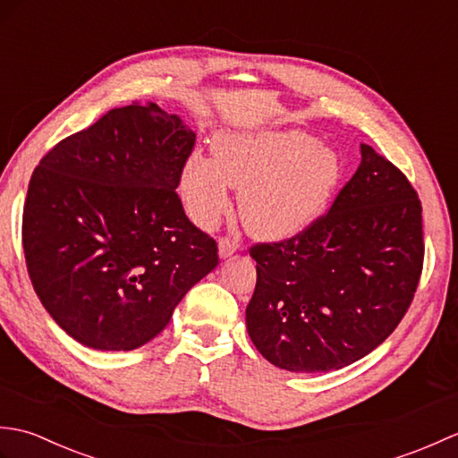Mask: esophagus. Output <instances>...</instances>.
I'll return each instance as SVG.
<instances>
[{
	"instance_id": "obj_1",
	"label": "esophagus",
	"mask_w": 458,
	"mask_h": 458,
	"mask_svg": "<svg viewBox=\"0 0 458 458\" xmlns=\"http://www.w3.org/2000/svg\"><path fill=\"white\" fill-rule=\"evenodd\" d=\"M238 248H240L238 242L228 238V236L220 238V242H218V254H220V258H230Z\"/></svg>"
}]
</instances>
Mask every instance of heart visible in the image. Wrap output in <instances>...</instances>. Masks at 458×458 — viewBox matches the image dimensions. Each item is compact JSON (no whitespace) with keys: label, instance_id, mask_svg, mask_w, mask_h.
I'll use <instances>...</instances> for the list:
<instances>
[{"label":"heart","instance_id":"b5f03b06","mask_svg":"<svg viewBox=\"0 0 458 458\" xmlns=\"http://www.w3.org/2000/svg\"><path fill=\"white\" fill-rule=\"evenodd\" d=\"M338 155L303 131L222 133L214 159L194 153L182 169L181 191L191 216L212 226L242 191L240 212L259 238L284 240L309 228L333 197Z\"/></svg>","mask_w":458,"mask_h":458}]
</instances>
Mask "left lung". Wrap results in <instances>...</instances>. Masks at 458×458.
<instances>
[{
	"instance_id": "obj_1",
	"label": "left lung",
	"mask_w": 458,
	"mask_h": 458,
	"mask_svg": "<svg viewBox=\"0 0 458 458\" xmlns=\"http://www.w3.org/2000/svg\"><path fill=\"white\" fill-rule=\"evenodd\" d=\"M362 161L323 216L293 238L254 244L251 343L289 372L364 358L410 309L423 269L421 200L405 174L360 145Z\"/></svg>"
}]
</instances>
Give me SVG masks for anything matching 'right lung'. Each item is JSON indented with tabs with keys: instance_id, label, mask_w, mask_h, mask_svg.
I'll list each match as a JSON object with an SVG mask.
<instances>
[{
	"instance_id": "obj_1",
	"label": "right lung",
	"mask_w": 458,
	"mask_h": 458,
	"mask_svg": "<svg viewBox=\"0 0 458 458\" xmlns=\"http://www.w3.org/2000/svg\"><path fill=\"white\" fill-rule=\"evenodd\" d=\"M197 135L157 104L114 108L38 161L23 207L27 271L47 313L96 350H133L218 266L177 194Z\"/></svg>"
}]
</instances>
